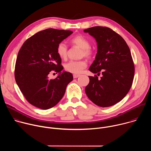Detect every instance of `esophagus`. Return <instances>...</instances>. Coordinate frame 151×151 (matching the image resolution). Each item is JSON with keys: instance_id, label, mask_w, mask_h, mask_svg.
<instances>
[{"instance_id": "obj_1", "label": "esophagus", "mask_w": 151, "mask_h": 151, "mask_svg": "<svg viewBox=\"0 0 151 151\" xmlns=\"http://www.w3.org/2000/svg\"><path fill=\"white\" fill-rule=\"evenodd\" d=\"M73 78H77L80 76V75H77V74H73Z\"/></svg>"}]
</instances>
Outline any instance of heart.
Listing matches in <instances>:
<instances>
[{
    "instance_id": "heart-1",
    "label": "heart",
    "mask_w": 151,
    "mask_h": 151,
    "mask_svg": "<svg viewBox=\"0 0 151 151\" xmlns=\"http://www.w3.org/2000/svg\"><path fill=\"white\" fill-rule=\"evenodd\" d=\"M71 44L78 46L82 49L81 52V57H85L90 58L93 55V51L91 50L90 41L82 35H76L70 40ZM57 52L60 58L65 60L68 55V47L65 43L60 42L57 47ZM87 66V63L85 60H81L78 61L72 60L66 64L65 69L66 71L78 74L80 73Z\"/></svg>"
}]
</instances>
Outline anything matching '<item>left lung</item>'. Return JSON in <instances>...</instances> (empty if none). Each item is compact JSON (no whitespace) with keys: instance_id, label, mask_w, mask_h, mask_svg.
I'll return each instance as SVG.
<instances>
[{"instance_id":"obj_1","label":"left lung","mask_w":151,"mask_h":151,"mask_svg":"<svg viewBox=\"0 0 151 151\" xmlns=\"http://www.w3.org/2000/svg\"><path fill=\"white\" fill-rule=\"evenodd\" d=\"M97 42V52L89 68L102 76H89L85 93L96 105L109 107L122 100L132 85L134 66L131 52L124 39L112 29L96 26L83 30Z\"/></svg>"}]
</instances>
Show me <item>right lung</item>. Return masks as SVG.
I'll return each instance as SVG.
<instances>
[{
  "label": "right lung",
  "instance_id": "1",
  "mask_svg": "<svg viewBox=\"0 0 151 151\" xmlns=\"http://www.w3.org/2000/svg\"><path fill=\"white\" fill-rule=\"evenodd\" d=\"M72 33L54 29L39 32L26 40L18 52L15 67L17 84L26 100L39 109L55 106L73 80L71 73L62 72L61 59L57 52L58 44ZM52 70L59 75L49 80Z\"/></svg>",
  "mask_w": 151,
  "mask_h": 151
}]
</instances>
